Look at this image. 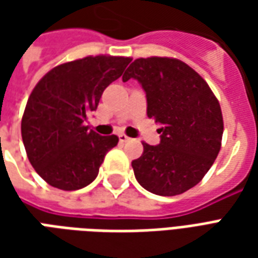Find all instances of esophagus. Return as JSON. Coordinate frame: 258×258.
I'll return each mask as SVG.
<instances>
[{
    "mask_svg": "<svg viewBox=\"0 0 258 258\" xmlns=\"http://www.w3.org/2000/svg\"><path fill=\"white\" fill-rule=\"evenodd\" d=\"M118 140H120V142H127V141H130V137L121 133V134H118Z\"/></svg>",
    "mask_w": 258,
    "mask_h": 258,
    "instance_id": "obj_1",
    "label": "esophagus"
}]
</instances>
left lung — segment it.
I'll return each mask as SVG.
<instances>
[{"label": "left lung", "mask_w": 258, "mask_h": 258, "mask_svg": "<svg viewBox=\"0 0 258 258\" xmlns=\"http://www.w3.org/2000/svg\"><path fill=\"white\" fill-rule=\"evenodd\" d=\"M130 79L145 91L148 117L162 125L160 144L142 142V156L131 163L135 178L155 195L184 194L199 184L221 149L220 103L205 80L178 59H135L123 76Z\"/></svg>", "instance_id": "left-lung-1"}]
</instances>
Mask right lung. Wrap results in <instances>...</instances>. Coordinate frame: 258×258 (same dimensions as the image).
<instances>
[{
    "instance_id": "obj_1",
    "label": "right lung",
    "mask_w": 258,
    "mask_h": 258,
    "mask_svg": "<svg viewBox=\"0 0 258 258\" xmlns=\"http://www.w3.org/2000/svg\"><path fill=\"white\" fill-rule=\"evenodd\" d=\"M130 62L124 56H87L59 64L37 83L22 117V140L31 166L51 186L77 190L90 185L117 145L116 135L101 137L84 121Z\"/></svg>"
}]
</instances>
